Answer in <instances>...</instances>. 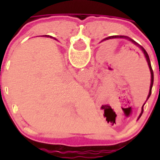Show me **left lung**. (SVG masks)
I'll return each mask as SVG.
<instances>
[{
	"instance_id": "8db88e82",
	"label": "left lung",
	"mask_w": 160,
	"mask_h": 160,
	"mask_svg": "<svg viewBox=\"0 0 160 160\" xmlns=\"http://www.w3.org/2000/svg\"><path fill=\"white\" fill-rule=\"evenodd\" d=\"M111 38H125V39L129 40V41H131V42H133V43H134L135 45L138 46V47H139V48H140V49L142 50V52H143V54H144L145 57H146V59H147V62H148V67H149L150 72H151V85H150V90H149V93H148V98H147V101H148V99L149 98V97H150V95H151V93H152V84H153V71H152V69L151 62H150V59H149V56H148V52L145 50V49L143 48V47H142V46L140 45L138 42H135L134 40L131 39L130 38H128V37H127V36H111V37H108V38H104V40L111 39ZM144 104H143V106H144ZM143 106H142V108H141V115H140V117H141V114L143 113Z\"/></svg>"
}]
</instances>
